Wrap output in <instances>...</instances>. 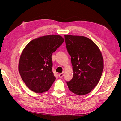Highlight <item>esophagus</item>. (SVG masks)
<instances>
[{"label":"esophagus","instance_id":"obj_1","mask_svg":"<svg viewBox=\"0 0 121 121\" xmlns=\"http://www.w3.org/2000/svg\"><path fill=\"white\" fill-rule=\"evenodd\" d=\"M58 76H59L60 78H61L64 76V74H63V73H60V74H58Z\"/></svg>","mask_w":121,"mask_h":121}]
</instances>
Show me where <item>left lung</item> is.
<instances>
[{"mask_svg": "<svg viewBox=\"0 0 121 121\" xmlns=\"http://www.w3.org/2000/svg\"><path fill=\"white\" fill-rule=\"evenodd\" d=\"M64 36L74 71L72 79L66 82L69 89L78 95L89 93L97 85L102 75V54L96 44L88 38Z\"/></svg>", "mask_w": 121, "mask_h": 121, "instance_id": "8db88e82", "label": "left lung"}]
</instances>
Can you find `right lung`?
Instances as JSON below:
<instances>
[{
  "instance_id": "obj_1",
  "label": "right lung",
  "mask_w": 121,
  "mask_h": 121,
  "mask_svg": "<svg viewBox=\"0 0 121 121\" xmlns=\"http://www.w3.org/2000/svg\"><path fill=\"white\" fill-rule=\"evenodd\" d=\"M64 41L60 35H47L32 40L25 47L20 58L19 71L30 90L40 93L52 86L56 80L52 70V54Z\"/></svg>"
}]
</instances>
